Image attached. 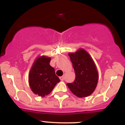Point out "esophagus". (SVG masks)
I'll list each match as a JSON object with an SVG mask.
<instances>
[{"label": "esophagus", "instance_id": "34e87169", "mask_svg": "<svg viewBox=\"0 0 125 125\" xmlns=\"http://www.w3.org/2000/svg\"><path fill=\"white\" fill-rule=\"evenodd\" d=\"M59 79H60L61 80V81H63L64 79V76H61L60 78H59Z\"/></svg>", "mask_w": 125, "mask_h": 125}]
</instances>
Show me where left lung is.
<instances>
[{"label": "left lung", "instance_id": "obj_1", "mask_svg": "<svg viewBox=\"0 0 125 125\" xmlns=\"http://www.w3.org/2000/svg\"><path fill=\"white\" fill-rule=\"evenodd\" d=\"M69 56L74 69L76 78L73 83H68L71 91L79 98L86 97L93 93L98 80V73L92 58L84 49Z\"/></svg>", "mask_w": 125, "mask_h": 125}]
</instances>
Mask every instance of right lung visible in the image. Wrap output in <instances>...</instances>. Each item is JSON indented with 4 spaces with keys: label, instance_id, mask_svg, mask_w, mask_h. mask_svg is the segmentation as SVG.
<instances>
[{
    "label": "right lung",
    "instance_id": "add662e5",
    "mask_svg": "<svg viewBox=\"0 0 125 125\" xmlns=\"http://www.w3.org/2000/svg\"><path fill=\"white\" fill-rule=\"evenodd\" d=\"M50 57L41 56L33 64L29 75V82L32 91L40 96L49 94L59 78L55 74L54 69L49 64Z\"/></svg>",
    "mask_w": 125,
    "mask_h": 125
}]
</instances>
